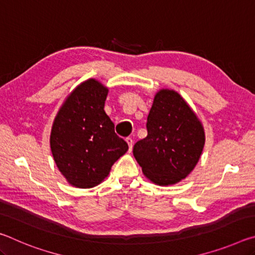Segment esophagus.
Wrapping results in <instances>:
<instances>
[{"label":"esophagus","instance_id":"34e87169","mask_svg":"<svg viewBox=\"0 0 255 255\" xmlns=\"http://www.w3.org/2000/svg\"><path fill=\"white\" fill-rule=\"evenodd\" d=\"M126 141L128 144V147H129V152H131V148H132V139L130 137H127L126 138Z\"/></svg>","mask_w":255,"mask_h":255}]
</instances>
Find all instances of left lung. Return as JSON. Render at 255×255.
Wrapping results in <instances>:
<instances>
[{
	"label": "left lung",
	"instance_id": "1",
	"mask_svg": "<svg viewBox=\"0 0 255 255\" xmlns=\"http://www.w3.org/2000/svg\"><path fill=\"white\" fill-rule=\"evenodd\" d=\"M147 136L133 145V156L147 179L170 185L195 169L205 146L202 124L174 90L155 94L147 124Z\"/></svg>",
	"mask_w": 255,
	"mask_h": 255
}]
</instances>
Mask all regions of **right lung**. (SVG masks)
<instances>
[{
	"mask_svg": "<svg viewBox=\"0 0 255 255\" xmlns=\"http://www.w3.org/2000/svg\"><path fill=\"white\" fill-rule=\"evenodd\" d=\"M108 88L90 79L77 85L55 117L50 148L67 182L89 189L100 184L128 145L105 111Z\"/></svg>",
	"mask_w": 255,
	"mask_h": 255,
	"instance_id": "1",
	"label": "right lung"
}]
</instances>
